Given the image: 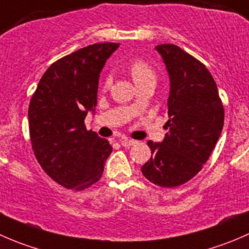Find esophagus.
Instances as JSON below:
<instances>
[{"instance_id": "esophagus-1", "label": "esophagus", "mask_w": 249, "mask_h": 249, "mask_svg": "<svg viewBox=\"0 0 249 249\" xmlns=\"http://www.w3.org/2000/svg\"><path fill=\"white\" fill-rule=\"evenodd\" d=\"M136 143V141L134 140H120V144L124 145V147H130V145H134Z\"/></svg>"}]
</instances>
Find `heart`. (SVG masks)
Listing matches in <instances>:
<instances>
[{
	"mask_svg": "<svg viewBox=\"0 0 249 249\" xmlns=\"http://www.w3.org/2000/svg\"><path fill=\"white\" fill-rule=\"evenodd\" d=\"M130 73H131L132 79H134L135 84H139V83L147 82V80H152L155 82L157 77H155L154 71H153L152 67L147 64V62L142 61V60H134V61L130 64ZM110 78L108 77L105 80V85H109Z\"/></svg>",
	"mask_w": 249,
	"mask_h": 249,
	"instance_id": "obj_1",
	"label": "heart"
}]
</instances>
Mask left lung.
Here are the masks:
<instances>
[{"label": "left lung", "instance_id": "left-lung-1", "mask_svg": "<svg viewBox=\"0 0 249 249\" xmlns=\"http://www.w3.org/2000/svg\"><path fill=\"white\" fill-rule=\"evenodd\" d=\"M170 78L169 130L162 142L148 141L152 157L141 167L153 184L175 188L192 179L210 158L224 125L217 84L206 66L175 44H160Z\"/></svg>", "mask_w": 249, "mask_h": 249}]
</instances>
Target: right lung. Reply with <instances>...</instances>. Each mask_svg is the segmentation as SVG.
I'll return each instance as SVG.
<instances>
[{"mask_svg": "<svg viewBox=\"0 0 249 249\" xmlns=\"http://www.w3.org/2000/svg\"><path fill=\"white\" fill-rule=\"evenodd\" d=\"M119 43H96L50 65L29 106L32 149L52 179L84 190L101 178L112 153L106 139L84 125L97 105L99 78Z\"/></svg>", "mask_w": 249, "mask_h": 249, "instance_id": "right-lung-1", "label": "right lung"}]
</instances>
